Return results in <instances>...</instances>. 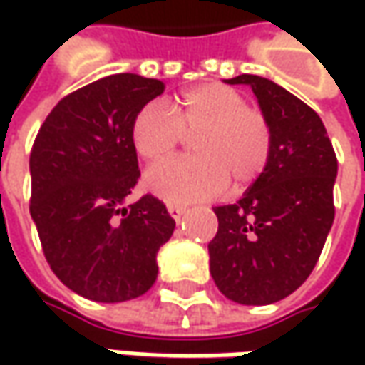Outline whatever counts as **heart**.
<instances>
[{
	"label": "heart",
	"instance_id": "1",
	"mask_svg": "<svg viewBox=\"0 0 365 365\" xmlns=\"http://www.w3.org/2000/svg\"><path fill=\"white\" fill-rule=\"evenodd\" d=\"M250 120L254 123V130H256V138H258V146L259 150H264L266 148V132H264V123L259 120L258 115H254V113H250ZM166 178V170L160 173V180ZM166 197H170L173 201L176 203H203L205 199H209V192H192V195H187V192H178V190H166Z\"/></svg>",
	"mask_w": 365,
	"mask_h": 365
}]
</instances>
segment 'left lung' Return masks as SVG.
<instances>
[{
  "instance_id": "1",
  "label": "left lung",
  "mask_w": 365,
  "mask_h": 365,
  "mask_svg": "<svg viewBox=\"0 0 365 365\" xmlns=\"http://www.w3.org/2000/svg\"><path fill=\"white\" fill-rule=\"evenodd\" d=\"M164 83L121 73L58 101L30 152L34 219L52 272L97 302L132 301L158 276L175 219L154 195L133 199V123Z\"/></svg>"
}]
</instances>
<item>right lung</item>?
<instances>
[{
	"label": "right lung",
	"instance_id": "add662e5",
	"mask_svg": "<svg viewBox=\"0 0 365 365\" xmlns=\"http://www.w3.org/2000/svg\"><path fill=\"white\" fill-rule=\"evenodd\" d=\"M252 85L270 130L264 170L235 205L217 207L209 266L217 288L240 304H270L313 272L333 225L337 158L321 118L272 81Z\"/></svg>",
	"mask_w": 365,
	"mask_h": 365
}]
</instances>
